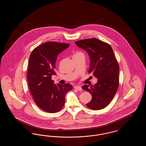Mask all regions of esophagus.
Listing matches in <instances>:
<instances>
[{"label":"esophagus","instance_id":"34e87169","mask_svg":"<svg viewBox=\"0 0 146 146\" xmlns=\"http://www.w3.org/2000/svg\"><path fill=\"white\" fill-rule=\"evenodd\" d=\"M74 89H76L77 90H82V87H81L80 86H74Z\"/></svg>","mask_w":146,"mask_h":146}]
</instances>
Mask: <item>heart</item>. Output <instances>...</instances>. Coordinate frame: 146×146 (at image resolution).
Here are the masks:
<instances>
[{
    "mask_svg": "<svg viewBox=\"0 0 146 146\" xmlns=\"http://www.w3.org/2000/svg\"><path fill=\"white\" fill-rule=\"evenodd\" d=\"M82 54V53H81V52H76V54H75L74 55H76V54Z\"/></svg>",
    "mask_w": 146,
    "mask_h": 146,
    "instance_id": "heart-1",
    "label": "heart"
}]
</instances>
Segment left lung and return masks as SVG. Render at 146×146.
<instances>
[{
	"mask_svg": "<svg viewBox=\"0 0 146 146\" xmlns=\"http://www.w3.org/2000/svg\"><path fill=\"white\" fill-rule=\"evenodd\" d=\"M76 44L88 52L90 60L89 73L98 79L94 85L82 87L92 95L86 106L93 110L103 109L110 104L119 87V67L113 50L108 44L96 38L80 40Z\"/></svg>",
	"mask_w": 146,
	"mask_h": 146,
	"instance_id": "8db88e82",
	"label": "left lung"
}]
</instances>
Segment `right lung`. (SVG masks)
<instances>
[{
  "mask_svg": "<svg viewBox=\"0 0 146 146\" xmlns=\"http://www.w3.org/2000/svg\"><path fill=\"white\" fill-rule=\"evenodd\" d=\"M69 44L49 42L35 48L28 62L27 80L35 104L49 113L60 111L65 103L66 94L72 89L70 84H55L51 79L58 55L68 48Z\"/></svg>",
  "mask_w": 146,
  "mask_h": 146,
  "instance_id": "right-lung-1",
  "label": "right lung"
}]
</instances>
